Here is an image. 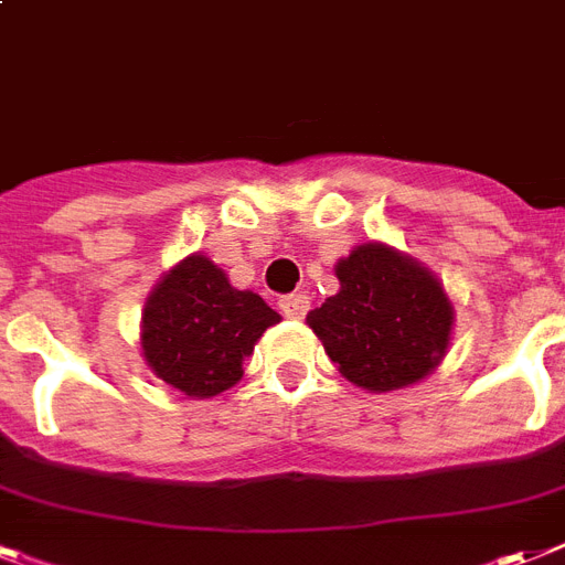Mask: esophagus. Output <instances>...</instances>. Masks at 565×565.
<instances>
[{"label":"esophagus","mask_w":565,"mask_h":565,"mask_svg":"<svg viewBox=\"0 0 565 565\" xmlns=\"http://www.w3.org/2000/svg\"><path fill=\"white\" fill-rule=\"evenodd\" d=\"M278 307H281V313L287 316V319H305L310 301H307V296H301V292H292V296H284L281 301H278Z\"/></svg>","instance_id":"esophagus-1"}]
</instances>
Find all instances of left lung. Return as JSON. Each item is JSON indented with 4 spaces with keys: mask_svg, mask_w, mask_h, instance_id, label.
I'll use <instances>...</instances> for the list:
<instances>
[{
    "mask_svg": "<svg viewBox=\"0 0 565 565\" xmlns=\"http://www.w3.org/2000/svg\"><path fill=\"white\" fill-rule=\"evenodd\" d=\"M337 296L307 313L324 354L356 388H409L444 362L456 307L420 260L383 241L360 243L337 260Z\"/></svg>",
    "mask_w": 565,
    "mask_h": 565,
    "instance_id": "left-lung-1",
    "label": "left lung"
}]
</instances>
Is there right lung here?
<instances>
[{"label": "right lung", "instance_id": "add662e5", "mask_svg": "<svg viewBox=\"0 0 565 565\" xmlns=\"http://www.w3.org/2000/svg\"><path fill=\"white\" fill-rule=\"evenodd\" d=\"M281 316L252 290H237L203 252H191L156 281L141 313V356L156 377L191 401L217 397L243 377L264 330Z\"/></svg>", "mask_w": 565, "mask_h": 565}]
</instances>
